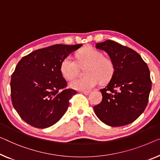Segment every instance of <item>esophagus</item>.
Masks as SVG:
<instances>
[{
    "mask_svg": "<svg viewBox=\"0 0 160 160\" xmlns=\"http://www.w3.org/2000/svg\"><path fill=\"white\" fill-rule=\"evenodd\" d=\"M82 92L84 95H89L90 93V91H87V90H85V91H82Z\"/></svg>",
    "mask_w": 160,
    "mask_h": 160,
    "instance_id": "1",
    "label": "esophagus"
}]
</instances>
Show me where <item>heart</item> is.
<instances>
[{
  "label": "heart",
  "instance_id": "b5f03b06",
  "mask_svg": "<svg viewBox=\"0 0 160 160\" xmlns=\"http://www.w3.org/2000/svg\"><path fill=\"white\" fill-rule=\"evenodd\" d=\"M77 62L68 56L62 61L60 72L67 80L72 79L78 72V65L80 68L86 66L84 70V78H78L70 82L69 86L78 90L92 89L98 81L106 82L111 79L114 72V65L111 59L104 57L103 52L90 46H86L76 54Z\"/></svg>",
  "mask_w": 160,
  "mask_h": 160
}]
</instances>
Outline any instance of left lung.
<instances>
[{"label": "left lung", "mask_w": 160, "mask_h": 160, "mask_svg": "<svg viewBox=\"0 0 160 160\" xmlns=\"http://www.w3.org/2000/svg\"><path fill=\"white\" fill-rule=\"evenodd\" d=\"M95 47L108 54L114 72L106 86L100 90L103 99L93 107L95 113L108 126L129 124L148 103L152 89L148 66L137 52L112 40L98 43Z\"/></svg>", "instance_id": "obj_1"}]
</instances>
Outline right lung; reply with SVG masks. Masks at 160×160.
Here are the masks:
<instances>
[{
	"label": "right lung",
	"mask_w": 160,
	"mask_h": 160,
	"mask_svg": "<svg viewBox=\"0 0 160 160\" xmlns=\"http://www.w3.org/2000/svg\"><path fill=\"white\" fill-rule=\"evenodd\" d=\"M82 44H55L22 57L11 75L12 104L25 122L39 128L56 123L76 94L66 89L60 72L62 61Z\"/></svg>",
	"instance_id": "add662e5"
}]
</instances>
